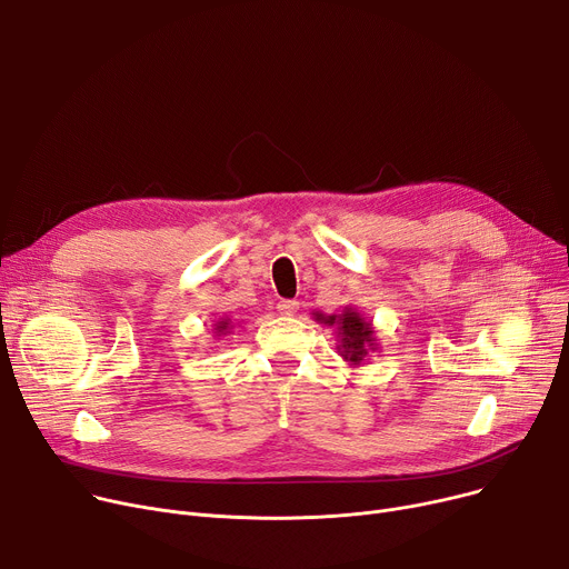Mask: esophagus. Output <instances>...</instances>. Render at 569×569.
Here are the masks:
<instances>
[{"instance_id": "1", "label": "esophagus", "mask_w": 569, "mask_h": 569, "mask_svg": "<svg viewBox=\"0 0 569 569\" xmlns=\"http://www.w3.org/2000/svg\"><path fill=\"white\" fill-rule=\"evenodd\" d=\"M277 309H279L281 316H295L297 311H300V302H295V300H281V302L277 305Z\"/></svg>"}]
</instances>
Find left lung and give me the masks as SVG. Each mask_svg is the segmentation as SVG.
<instances>
[{
	"mask_svg": "<svg viewBox=\"0 0 569 569\" xmlns=\"http://www.w3.org/2000/svg\"><path fill=\"white\" fill-rule=\"evenodd\" d=\"M325 325H337L339 355L350 367H360L369 360V355L378 350V339L371 320H367L355 307H343L339 316H318Z\"/></svg>",
	"mask_w": 569,
	"mask_h": 569,
	"instance_id": "obj_1",
	"label": "left lung"
}]
</instances>
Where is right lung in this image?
Segmentation results:
<instances>
[{"label": "right lung", "mask_w": 569, "mask_h": 569, "mask_svg": "<svg viewBox=\"0 0 569 569\" xmlns=\"http://www.w3.org/2000/svg\"><path fill=\"white\" fill-rule=\"evenodd\" d=\"M232 327H234V322H232V318H228V316H221L219 320H214V325H212V335H214V339H221V337L230 335Z\"/></svg>", "instance_id": "right-lung-1"}]
</instances>
